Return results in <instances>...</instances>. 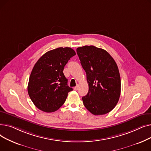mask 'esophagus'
<instances>
[{
    "instance_id": "obj_1",
    "label": "esophagus",
    "mask_w": 151,
    "mask_h": 151,
    "mask_svg": "<svg viewBox=\"0 0 151 151\" xmlns=\"http://www.w3.org/2000/svg\"><path fill=\"white\" fill-rule=\"evenodd\" d=\"M74 89H75V91H77V90L78 89V86H75V88H74Z\"/></svg>"
}]
</instances>
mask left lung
<instances>
[{
	"mask_svg": "<svg viewBox=\"0 0 151 151\" xmlns=\"http://www.w3.org/2000/svg\"><path fill=\"white\" fill-rule=\"evenodd\" d=\"M85 70L89 91L82 100L84 106L94 115L110 112L121 95V77L114 59L105 50L94 46L76 49Z\"/></svg>",
	"mask_w": 151,
	"mask_h": 151,
	"instance_id": "obj_1",
	"label": "left lung"
}]
</instances>
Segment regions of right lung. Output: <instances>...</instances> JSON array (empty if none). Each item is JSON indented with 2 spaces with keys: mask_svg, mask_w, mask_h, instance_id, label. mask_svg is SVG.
Segmentation results:
<instances>
[{
  "mask_svg": "<svg viewBox=\"0 0 151 151\" xmlns=\"http://www.w3.org/2000/svg\"><path fill=\"white\" fill-rule=\"evenodd\" d=\"M76 55L71 47H58L46 52L36 62L27 86L29 96L35 106L52 113L60 108L73 89L63 73L68 60Z\"/></svg>",
  "mask_w": 151,
  "mask_h": 151,
  "instance_id": "1",
  "label": "right lung"
}]
</instances>
